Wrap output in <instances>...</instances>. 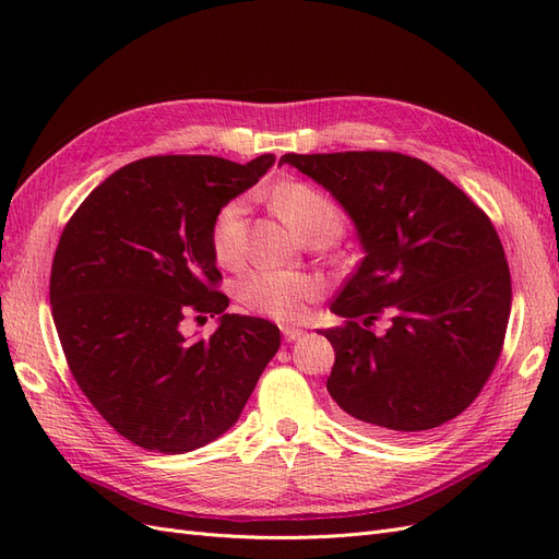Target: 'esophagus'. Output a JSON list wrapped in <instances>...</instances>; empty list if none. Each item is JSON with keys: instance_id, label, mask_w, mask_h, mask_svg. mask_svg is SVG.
Wrapping results in <instances>:
<instances>
[{"instance_id": "34e87169", "label": "esophagus", "mask_w": 559, "mask_h": 559, "mask_svg": "<svg viewBox=\"0 0 559 559\" xmlns=\"http://www.w3.org/2000/svg\"><path fill=\"white\" fill-rule=\"evenodd\" d=\"M282 333H284V341H286V343H294V341H300V337H302V335H306V331H300V329H289V326H286V329H282Z\"/></svg>"}]
</instances>
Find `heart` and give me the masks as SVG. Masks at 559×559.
<instances>
[{"label": "heart", "mask_w": 559, "mask_h": 559, "mask_svg": "<svg viewBox=\"0 0 559 559\" xmlns=\"http://www.w3.org/2000/svg\"><path fill=\"white\" fill-rule=\"evenodd\" d=\"M275 205L289 218L300 238L314 230H343V212L335 202L310 183H286L275 193ZM210 240L214 257L222 265H235L245 257L247 202L233 198L216 210ZM321 294L317 277L289 273V270H257L238 284V298L251 312L284 321L306 319L310 306Z\"/></svg>", "instance_id": "b5f03b06"}]
</instances>
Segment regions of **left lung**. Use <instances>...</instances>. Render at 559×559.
<instances>
[{"label":"left lung","mask_w":559,"mask_h":559,"mask_svg":"<svg viewBox=\"0 0 559 559\" xmlns=\"http://www.w3.org/2000/svg\"><path fill=\"white\" fill-rule=\"evenodd\" d=\"M341 202L366 251L321 331L335 349L329 394L378 431L413 436L476 401L499 361L511 273L489 216L425 160L394 151L286 154ZM386 313L384 336L369 331Z\"/></svg>","instance_id":"left-lung-1"}]
</instances>
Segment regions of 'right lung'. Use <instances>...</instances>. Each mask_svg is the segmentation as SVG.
<instances>
[{"label": "right lung", "instance_id": "right-lung-1", "mask_svg": "<svg viewBox=\"0 0 559 559\" xmlns=\"http://www.w3.org/2000/svg\"><path fill=\"white\" fill-rule=\"evenodd\" d=\"M275 156H151L107 177L67 222L50 267L64 359L95 411L134 445L165 454L212 443L238 421L280 329L228 314L210 230ZM219 314L189 342L183 318Z\"/></svg>", "mask_w": 559, "mask_h": 559}]
</instances>
